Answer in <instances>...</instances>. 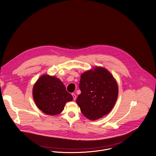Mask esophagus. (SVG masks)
Wrapping results in <instances>:
<instances>
[{
	"mask_svg": "<svg viewBox=\"0 0 156 156\" xmlns=\"http://www.w3.org/2000/svg\"><path fill=\"white\" fill-rule=\"evenodd\" d=\"M72 96H73V98L74 100H76V95L74 94H72Z\"/></svg>",
	"mask_w": 156,
	"mask_h": 156,
	"instance_id": "1",
	"label": "esophagus"
}]
</instances>
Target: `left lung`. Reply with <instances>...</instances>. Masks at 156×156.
<instances>
[{"mask_svg": "<svg viewBox=\"0 0 156 156\" xmlns=\"http://www.w3.org/2000/svg\"><path fill=\"white\" fill-rule=\"evenodd\" d=\"M76 102L86 118L95 120L109 113L116 102L119 87L111 73L102 67L81 74Z\"/></svg>", "mask_w": 156, "mask_h": 156, "instance_id": "left-lung-1", "label": "left lung"}]
</instances>
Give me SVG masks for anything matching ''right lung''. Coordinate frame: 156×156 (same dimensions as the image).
<instances>
[{"label": "right lung", "mask_w": 156, "mask_h": 156, "mask_svg": "<svg viewBox=\"0 0 156 156\" xmlns=\"http://www.w3.org/2000/svg\"><path fill=\"white\" fill-rule=\"evenodd\" d=\"M33 97L39 110L51 115L61 113L66 103L73 99L59 79L48 74L41 76L34 83Z\"/></svg>", "instance_id": "add662e5"}]
</instances>
